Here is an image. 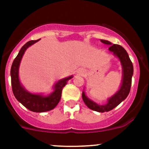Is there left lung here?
Wrapping results in <instances>:
<instances>
[{
  "instance_id": "left-lung-1",
  "label": "left lung",
  "mask_w": 149,
  "mask_h": 149,
  "mask_svg": "<svg viewBox=\"0 0 149 149\" xmlns=\"http://www.w3.org/2000/svg\"><path fill=\"white\" fill-rule=\"evenodd\" d=\"M101 42H103L104 44L110 45L109 47V50L112 51L114 55L118 56V58L120 60L122 68H123V78H122V86H121L119 90L114 95L109 98L108 102L106 104H97L93 101L89 100L86 96L85 93L83 92L82 98L85 104L91 110L99 112V113H104V112H108L115 108L116 107L118 106L122 101H124L127 97L129 93H130V90H131L134 67H133L132 62L129 57L127 51L125 50V48H122V46L116 44L112 45L110 42L103 40V39H101Z\"/></svg>"
}]
</instances>
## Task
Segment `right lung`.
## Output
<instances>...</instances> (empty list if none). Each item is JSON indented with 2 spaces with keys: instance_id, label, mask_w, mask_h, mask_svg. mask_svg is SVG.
Instances as JSON below:
<instances>
[{
  "instance_id": "obj_1",
  "label": "right lung",
  "mask_w": 149,
  "mask_h": 149,
  "mask_svg": "<svg viewBox=\"0 0 149 149\" xmlns=\"http://www.w3.org/2000/svg\"><path fill=\"white\" fill-rule=\"evenodd\" d=\"M39 40V39L29 41L21 48L19 53L12 64L10 74H11L12 89H13V93L15 98L30 111L42 113V112L53 110L57 105L61 98L62 89L65 86L67 81L72 78V76L59 81L55 84L54 91L53 93H51L50 95L47 97H44L41 95L30 93L22 87L18 79V67H19L21 60L26 49Z\"/></svg>"
}]
</instances>
